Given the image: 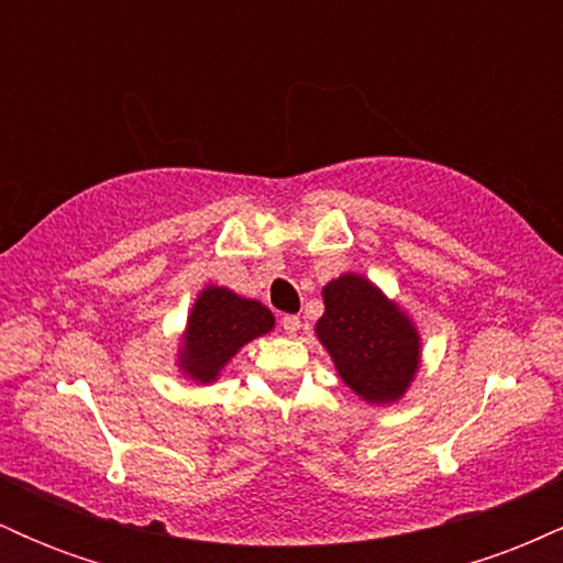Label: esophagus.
<instances>
[{
    "mask_svg": "<svg viewBox=\"0 0 563 563\" xmlns=\"http://www.w3.org/2000/svg\"><path fill=\"white\" fill-rule=\"evenodd\" d=\"M280 328H283V333H286V335H296V333H299V328H301V320L296 318V314H283Z\"/></svg>",
    "mask_w": 563,
    "mask_h": 563,
    "instance_id": "34e87169",
    "label": "esophagus"
}]
</instances>
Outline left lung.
I'll use <instances>...</instances> for the list:
<instances>
[{
	"mask_svg": "<svg viewBox=\"0 0 563 563\" xmlns=\"http://www.w3.org/2000/svg\"><path fill=\"white\" fill-rule=\"evenodd\" d=\"M322 301L325 314L314 331L341 380L365 402L402 397L421 360V339L410 318L360 275L328 283Z\"/></svg>",
	"mask_w": 563,
	"mask_h": 563,
	"instance_id": "1",
	"label": "left lung"
}]
</instances>
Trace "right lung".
Returning <instances> with one entry per match:
<instances>
[{
  "label": "right lung",
  "mask_w": 563,
  "mask_h": 563,
  "mask_svg": "<svg viewBox=\"0 0 563 563\" xmlns=\"http://www.w3.org/2000/svg\"><path fill=\"white\" fill-rule=\"evenodd\" d=\"M273 325L275 318L264 303L241 299L228 288L209 286L192 303L187 318L179 367L192 380L209 384L238 349L269 333Z\"/></svg>",
  "instance_id": "right-lung-1"
}]
</instances>
